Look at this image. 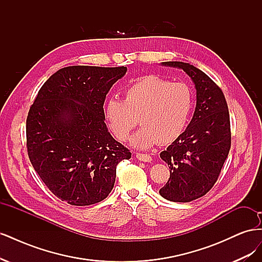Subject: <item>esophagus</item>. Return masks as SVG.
I'll use <instances>...</instances> for the list:
<instances>
[{"label":"esophagus","mask_w":262,"mask_h":262,"mask_svg":"<svg viewBox=\"0 0 262 262\" xmlns=\"http://www.w3.org/2000/svg\"><path fill=\"white\" fill-rule=\"evenodd\" d=\"M137 158L142 162H150L152 161V157L147 154H143V153H137Z\"/></svg>","instance_id":"obj_1"}]
</instances>
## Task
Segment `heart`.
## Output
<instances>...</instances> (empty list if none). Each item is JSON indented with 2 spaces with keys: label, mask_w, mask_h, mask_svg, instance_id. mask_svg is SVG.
Wrapping results in <instances>:
<instances>
[{
  "label": "heart",
  "mask_w": 262,
  "mask_h": 262,
  "mask_svg": "<svg viewBox=\"0 0 262 262\" xmlns=\"http://www.w3.org/2000/svg\"><path fill=\"white\" fill-rule=\"evenodd\" d=\"M192 106L188 85L148 75L126 87L122 100L109 99L104 112L109 128L121 142L130 138L140 119L143 126L132 138V144L148 148L176 141L186 129Z\"/></svg>",
  "instance_id": "obj_1"
}]
</instances>
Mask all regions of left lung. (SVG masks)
<instances>
[{
	"instance_id": "left-lung-1",
	"label": "left lung",
	"mask_w": 262,
	"mask_h": 262,
	"mask_svg": "<svg viewBox=\"0 0 262 262\" xmlns=\"http://www.w3.org/2000/svg\"><path fill=\"white\" fill-rule=\"evenodd\" d=\"M191 77L196 90L192 120L181 136L161 153L170 177L160 193L172 202H190L215 184L231 148V122L223 92L201 70L179 61L163 62Z\"/></svg>"
}]
</instances>
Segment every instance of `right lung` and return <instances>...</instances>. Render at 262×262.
I'll use <instances>...</instances> for the list:
<instances>
[{"instance_id": "obj_1", "label": "right lung", "mask_w": 262, "mask_h": 262, "mask_svg": "<svg viewBox=\"0 0 262 262\" xmlns=\"http://www.w3.org/2000/svg\"><path fill=\"white\" fill-rule=\"evenodd\" d=\"M125 67L60 69L39 90L26 120L29 161L50 191L72 205L100 202L131 152L105 123L104 102Z\"/></svg>"}]
</instances>
